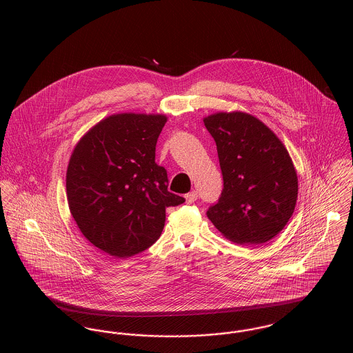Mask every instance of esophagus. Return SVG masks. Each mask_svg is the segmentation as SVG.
Returning <instances> with one entry per match:
<instances>
[{"label": "esophagus", "instance_id": "34e87169", "mask_svg": "<svg viewBox=\"0 0 353 353\" xmlns=\"http://www.w3.org/2000/svg\"><path fill=\"white\" fill-rule=\"evenodd\" d=\"M185 199H186L188 203H193V202L197 200V193H196V192H190L189 194L185 196Z\"/></svg>", "mask_w": 353, "mask_h": 353}]
</instances>
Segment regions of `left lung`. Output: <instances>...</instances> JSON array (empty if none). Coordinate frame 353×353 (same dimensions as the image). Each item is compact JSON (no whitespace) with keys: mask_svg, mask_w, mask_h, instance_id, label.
Wrapping results in <instances>:
<instances>
[{"mask_svg":"<svg viewBox=\"0 0 353 353\" xmlns=\"http://www.w3.org/2000/svg\"><path fill=\"white\" fill-rule=\"evenodd\" d=\"M223 174L219 201L208 219L230 241L258 246L274 238L291 219L298 176L283 143L246 112H217L203 119Z\"/></svg>","mask_w":353,"mask_h":353,"instance_id":"left-lung-1","label":"left lung"}]
</instances>
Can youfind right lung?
Masks as SVG:
<instances>
[{
    "instance_id": "right-lung-1",
    "label": "right lung",
    "mask_w": 353,
    "mask_h": 353,
    "mask_svg": "<svg viewBox=\"0 0 353 353\" xmlns=\"http://www.w3.org/2000/svg\"><path fill=\"white\" fill-rule=\"evenodd\" d=\"M165 115L117 114L76 145L66 172L70 213L101 252L126 258L160 238L165 208L185 199L168 192L167 170L154 161Z\"/></svg>"
}]
</instances>
